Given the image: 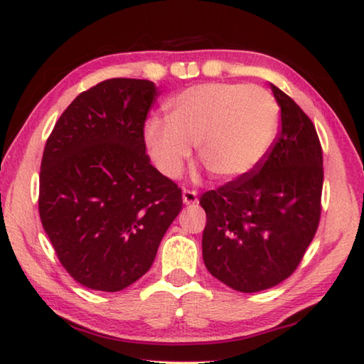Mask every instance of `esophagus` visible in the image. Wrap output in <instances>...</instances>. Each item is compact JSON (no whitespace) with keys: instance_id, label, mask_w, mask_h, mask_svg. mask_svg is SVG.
<instances>
[{"instance_id":"obj_1","label":"esophagus","mask_w":364,"mask_h":364,"mask_svg":"<svg viewBox=\"0 0 364 364\" xmlns=\"http://www.w3.org/2000/svg\"><path fill=\"white\" fill-rule=\"evenodd\" d=\"M197 202H199V199H197L196 191H188V189L183 191V204L184 205H196Z\"/></svg>"}]
</instances>
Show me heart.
Wrapping results in <instances>:
<instances>
[{"label":"heart","mask_w":364,"mask_h":364,"mask_svg":"<svg viewBox=\"0 0 364 364\" xmlns=\"http://www.w3.org/2000/svg\"><path fill=\"white\" fill-rule=\"evenodd\" d=\"M279 107L267 90L237 83L191 86L167 102V122L146 123L144 141L160 173L176 178L193 144L221 180L250 173L273 144Z\"/></svg>","instance_id":"heart-1"}]
</instances>
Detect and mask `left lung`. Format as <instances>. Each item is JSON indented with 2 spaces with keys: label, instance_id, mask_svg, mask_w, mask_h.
Segmentation results:
<instances>
[{
  "label": "left lung",
  "instance_id": "obj_1",
  "mask_svg": "<svg viewBox=\"0 0 364 364\" xmlns=\"http://www.w3.org/2000/svg\"><path fill=\"white\" fill-rule=\"evenodd\" d=\"M281 130L250 173L200 196L207 213L202 257L210 274L239 292H260L291 276L321 215L323 151L313 122L271 85Z\"/></svg>",
  "mask_w": 364,
  "mask_h": 364
}]
</instances>
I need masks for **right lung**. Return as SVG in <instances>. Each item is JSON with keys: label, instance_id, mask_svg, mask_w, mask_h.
Listing matches in <instances>:
<instances>
[{"label": "right lung", "instance_id": "right-lung-1", "mask_svg": "<svg viewBox=\"0 0 364 364\" xmlns=\"http://www.w3.org/2000/svg\"><path fill=\"white\" fill-rule=\"evenodd\" d=\"M149 80L110 78L78 95L46 141L40 218L80 284L117 292L149 271L183 207L181 189L151 165L144 122Z\"/></svg>", "mask_w": 364, "mask_h": 364}]
</instances>
